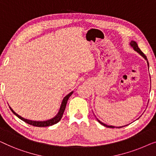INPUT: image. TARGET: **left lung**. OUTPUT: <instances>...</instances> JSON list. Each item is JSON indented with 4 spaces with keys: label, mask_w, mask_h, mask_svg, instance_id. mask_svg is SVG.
Instances as JSON below:
<instances>
[{
    "label": "left lung",
    "mask_w": 156,
    "mask_h": 156,
    "mask_svg": "<svg viewBox=\"0 0 156 156\" xmlns=\"http://www.w3.org/2000/svg\"><path fill=\"white\" fill-rule=\"evenodd\" d=\"M129 44H130V46L131 47L133 48V50H134V51H137L138 53H139L140 55H141L142 57H144V58L146 59V61H147V63H148V69H149V64H148V59H147V57H146V56L145 55V54L143 53V52H142L141 51V49H139V47H138V44H137V43L135 41H131V42L129 43ZM97 120L98 121V122L100 123V124H102L103 126H106V127H109V128H115V126H108V125H107V124H104V123H102V122H100L99 119H97ZM121 127H123V126H119V127H117V128H121Z\"/></svg>",
    "instance_id": "8db88e82"
}]
</instances>
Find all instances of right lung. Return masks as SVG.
I'll list each match as a JSON object with an SVG mask.
<instances>
[{
	"label": "right lung",
	"instance_id": "1",
	"mask_svg": "<svg viewBox=\"0 0 156 156\" xmlns=\"http://www.w3.org/2000/svg\"><path fill=\"white\" fill-rule=\"evenodd\" d=\"M73 91H72L70 93L68 94L67 95L65 96L64 98H63V100H62V102H61V104L60 109H59L58 113L56 114L55 117L51 118V119H49L48 120H45V121H33V120H30V119H25V118L22 117L21 116L17 115V114L13 110V109L10 107V109H11L12 113L14 114L15 116H17V117H18L19 119H20L21 120H23V121H24L25 122L27 123V124H29L30 125H32V126H37V127H46V126H52V125L56 124V123H58L61 120V117H62V116H63V112H64V110L66 109V104H67V101H68V100L69 99L70 96H71L72 94H73Z\"/></svg>",
	"mask_w": 156,
	"mask_h": 156
}]
</instances>
